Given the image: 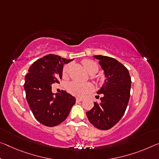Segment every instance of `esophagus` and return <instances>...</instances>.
Segmentation results:
<instances>
[{
    "instance_id": "esophagus-1",
    "label": "esophagus",
    "mask_w": 159,
    "mask_h": 159,
    "mask_svg": "<svg viewBox=\"0 0 159 159\" xmlns=\"http://www.w3.org/2000/svg\"><path fill=\"white\" fill-rule=\"evenodd\" d=\"M84 100V99H82V98H76L75 99V101H76V102H81Z\"/></svg>"
}]
</instances>
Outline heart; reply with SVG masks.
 <instances>
[{
	"label": "heart",
	"instance_id": "b5f03b06",
	"mask_svg": "<svg viewBox=\"0 0 159 159\" xmlns=\"http://www.w3.org/2000/svg\"><path fill=\"white\" fill-rule=\"evenodd\" d=\"M82 64L84 65L85 69L90 74H95L98 72V66L95 61L90 59H84L83 60ZM70 68V64H68L64 65L62 69V75L64 78H66L69 75V72ZM93 89V86L90 83H79L73 81L69 83L66 85V90L70 94L74 95L75 97L83 98L88 93H90Z\"/></svg>",
	"mask_w": 159,
	"mask_h": 159
}]
</instances>
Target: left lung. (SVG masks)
I'll return each instance as SVG.
<instances>
[{
	"label": "left lung",
	"mask_w": 159,
	"mask_h": 159,
	"mask_svg": "<svg viewBox=\"0 0 159 159\" xmlns=\"http://www.w3.org/2000/svg\"><path fill=\"white\" fill-rule=\"evenodd\" d=\"M95 59L104 70L105 80L97 92L101 94L100 104L86 112L89 122L98 129L107 130L121 120L127 109L130 96L131 78L128 69L114 58L96 55Z\"/></svg>",
	"instance_id": "left-lung-1"
}]
</instances>
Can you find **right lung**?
I'll use <instances>...</instances> for the list:
<instances>
[{
    "label": "right lung",
    "instance_id": "add662e5",
    "mask_svg": "<svg viewBox=\"0 0 159 159\" xmlns=\"http://www.w3.org/2000/svg\"><path fill=\"white\" fill-rule=\"evenodd\" d=\"M72 60L49 54L35 61L25 75L26 99L37 121L47 127H54L66 119L75 98L62 90L54 94L52 84L62 78L64 64Z\"/></svg>",
    "mask_w": 159,
    "mask_h": 159
}]
</instances>
